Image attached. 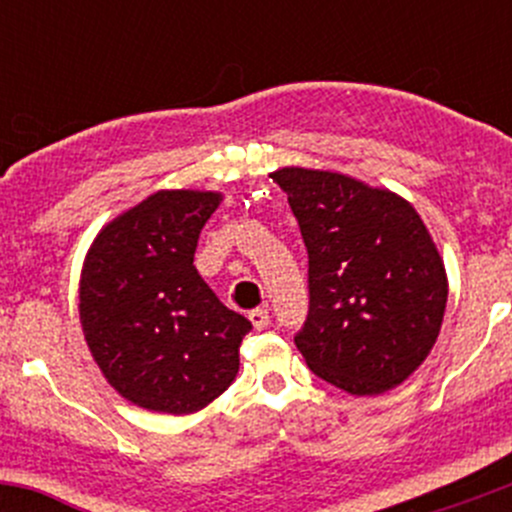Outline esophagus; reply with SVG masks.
Returning <instances> with one entry per match:
<instances>
[{"label":"esophagus","instance_id":"esophagus-1","mask_svg":"<svg viewBox=\"0 0 512 512\" xmlns=\"http://www.w3.org/2000/svg\"><path fill=\"white\" fill-rule=\"evenodd\" d=\"M250 322L257 332H262V329L270 327V312L267 309H255V312H250Z\"/></svg>","mask_w":512,"mask_h":512}]
</instances>
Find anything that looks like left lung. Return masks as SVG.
<instances>
[{"label": "left lung", "instance_id": "left-lung-1", "mask_svg": "<svg viewBox=\"0 0 512 512\" xmlns=\"http://www.w3.org/2000/svg\"><path fill=\"white\" fill-rule=\"evenodd\" d=\"M287 193L309 255V314L294 344L309 369L352 396L409 379L441 332L443 257L414 205L337 170L285 165Z\"/></svg>", "mask_w": 512, "mask_h": 512}]
</instances>
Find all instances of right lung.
I'll return each instance as SVG.
<instances>
[{
    "instance_id": "add662e5",
    "label": "right lung",
    "mask_w": 512,
    "mask_h": 512,
    "mask_svg": "<svg viewBox=\"0 0 512 512\" xmlns=\"http://www.w3.org/2000/svg\"><path fill=\"white\" fill-rule=\"evenodd\" d=\"M218 190H158L98 230L84 257L79 317L103 379L156 414H195L240 369L252 329L193 265Z\"/></svg>"
}]
</instances>
